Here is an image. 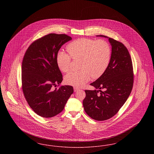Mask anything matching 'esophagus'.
Wrapping results in <instances>:
<instances>
[{"mask_svg": "<svg viewBox=\"0 0 154 154\" xmlns=\"http://www.w3.org/2000/svg\"><path fill=\"white\" fill-rule=\"evenodd\" d=\"M78 90H79V88H77V87H74V92H77Z\"/></svg>", "mask_w": 154, "mask_h": 154, "instance_id": "esophagus-1", "label": "esophagus"}]
</instances>
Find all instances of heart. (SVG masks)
I'll return each instance as SVG.
<instances>
[{"label":"heart","instance_id":"b5f03b06","mask_svg":"<svg viewBox=\"0 0 154 154\" xmlns=\"http://www.w3.org/2000/svg\"><path fill=\"white\" fill-rule=\"evenodd\" d=\"M68 54L59 52L57 63L60 70L67 73L70 70L72 58L80 59L79 71L72 72L65 76L66 84L76 87L83 86L91 77L97 79L104 73L110 62L111 48L105 40L81 38L66 47Z\"/></svg>","mask_w":154,"mask_h":154}]
</instances>
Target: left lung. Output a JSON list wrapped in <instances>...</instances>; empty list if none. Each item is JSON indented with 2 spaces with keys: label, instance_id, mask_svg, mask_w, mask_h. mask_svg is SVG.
Here are the masks:
<instances>
[{
  "label": "left lung",
  "instance_id": "1",
  "mask_svg": "<svg viewBox=\"0 0 154 154\" xmlns=\"http://www.w3.org/2000/svg\"><path fill=\"white\" fill-rule=\"evenodd\" d=\"M109 40L112 46L109 64L102 75L90 84L96 89L85 90L83 100L86 113L100 121L117 113L130 95L134 81L132 59L127 48L114 38L109 37Z\"/></svg>",
  "mask_w": 154,
  "mask_h": 154
}]
</instances>
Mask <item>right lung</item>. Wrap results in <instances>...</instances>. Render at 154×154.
Segmentation results:
<instances>
[{"label":"right lung","mask_w":154,"mask_h":154,"mask_svg":"<svg viewBox=\"0 0 154 154\" xmlns=\"http://www.w3.org/2000/svg\"><path fill=\"white\" fill-rule=\"evenodd\" d=\"M70 40L65 34L45 35L30 45L23 58L22 92L30 107L42 117L62 112L73 93L72 86H59L63 76L57 63L59 49ZM57 85L59 88L54 89Z\"/></svg>","instance_id":"right-lung-1"}]
</instances>
